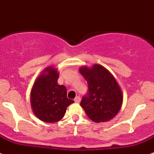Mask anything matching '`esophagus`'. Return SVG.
<instances>
[{"label": "esophagus", "mask_w": 154, "mask_h": 154, "mask_svg": "<svg viewBox=\"0 0 154 154\" xmlns=\"http://www.w3.org/2000/svg\"><path fill=\"white\" fill-rule=\"evenodd\" d=\"M74 101H75L76 103H79V102H80V97H79V96L76 97L75 99H74Z\"/></svg>", "instance_id": "34e87169"}]
</instances>
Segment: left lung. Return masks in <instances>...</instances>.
Instances as JSON below:
<instances>
[{
	"label": "left lung",
	"instance_id": "8db88e82",
	"mask_svg": "<svg viewBox=\"0 0 154 154\" xmlns=\"http://www.w3.org/2000/svg\"><path fill=\"white\" fill-rule=\"evenodd\" d=\"M87 82V93L82 97L80 106L87 117L96 123L111 120L120 110L123 96L113 76L105 67L94 64L91 68H80Z\"/></svg>",
	"mask_w": 154,
	"mask_h": 154
}]
</instances>
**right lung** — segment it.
<instances>
[{
    "mask_svg": "<svg viewBox=\"0 0 154 154\" xmlns=\"http://www.w3.org/2000/svg\"><path fill=\"white\" fill-rule=\"evenodd\" d=\"M44 72L33 86L30 103L37 118L55 123L63 118L67 107L74 100L67 98L66 87L57 84V70L48 67Z\"/></svg>",
    "mask_w": 154,
    "mask_h": 154,
    "instance_id": "add662e5",
    "label": "right lung"
}]
</instances>
